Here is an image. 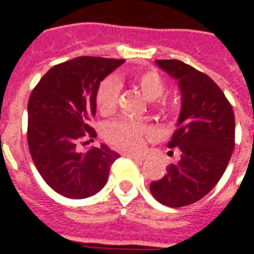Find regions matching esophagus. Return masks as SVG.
Segmentation results:
<instances>
[{
    "label": "esophagus",
    "instance_id": "34e87169",
    "mask_svg": "<svg viewBox=\"0 0 254 254\" xmlns=\"http://www.w3.org/2000/svg\"><path fill=\"white\" fill-rule=\"evenodd\" d=\"M124 156H127V158H130V159L137 160V162H143V160H144L143 155H138V154H130V152H124Z\"/></svg>",
    "mask_w": 254,
    "mask_h": 254
}]
</instances>
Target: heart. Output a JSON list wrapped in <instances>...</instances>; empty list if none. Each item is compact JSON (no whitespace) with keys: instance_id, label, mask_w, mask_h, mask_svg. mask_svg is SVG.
Masks as SVG:
<instances>
[{"instance_id":"obj_1","label":"heart","mask_w":254,"mask_h":254,"mask_svg":"<svg viewBox=\"0 0 254 254\" xmlns=\"http://www.w3.org/2000/svg\"><path fill=\"white\" fill-rule=\"evenodd\" d=\"M132 81L138 87L141 94L148 100H156L155 109L160 111L166 110L165 102H162V95L165 94L166 83L163 77L156 70H144L134 73ZM120 94V83L114 77H106L102 80L96 88L95 105L100 114L107 116L116 109L117 99ZM152 132V127L147 122L134 121L130 118H118L107 122L103 129L105 138L109 143L117 147L129 151H136L141 148L143 140Z\"/></svg>"}]
</instances>
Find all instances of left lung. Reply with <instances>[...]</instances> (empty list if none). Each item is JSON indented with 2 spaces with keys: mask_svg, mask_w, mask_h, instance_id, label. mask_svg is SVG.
<instances>
[{
  "mask_svg": "<svg viewBox=\"0 0 254 254\" xmlns=\"http://www.w3.org/2000/svg\"><path fill=\"white\" fill-rule=\"evenodd\" d=\"M178 80L182 109L178 129L167 144L180 160L167 166L149 190L163 205L180 208L198 201L223 176L235 145L234 111L219 85L205 73L180 60H158Z\"/></svg>",
  "mask_w": 254,
  "mask_h": 254,
  "instance_id": "left-lung-1",
  "label": "left lung"
}]
</instances>
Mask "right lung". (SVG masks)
<instances>
[{"mask_svg":"<svg viewBox=\"0 0 254 254\" xmlns=\"http://www.w3.org/2000/svg\"><path fill=\"white\" fill-rule=\"evenodd\" d=\"M124 61L73 58L47 70L31 92L27 127L31 158L45 182L63 196L84 198L99 191L120 158L105 144L87 152L77 151V145L96 137L91 127L96 88Z\"/></svg>","mask_w":254,"mask_h":254,"instance_id":"right-lung-1","label":"right lung"}]
</instances>
